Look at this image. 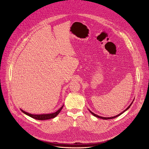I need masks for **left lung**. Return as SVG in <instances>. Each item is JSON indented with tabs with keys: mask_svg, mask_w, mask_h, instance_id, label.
I'll return each mask as SVG.
<instances>
[{
	"mask_svg": "<svg viewBox=\"0 0 149 149\" xmlns=\"http://www.w3.org/2000/svg\"><path fill=\"white\" fill-rule=\"evenodd\" d=\"M134 100H133V101L131 103V104L126 108V109H125V110L124 111H123L121 113H120V114H118V115H116V116H112V117H103V116H99V115H96V114H95L94 113H93L92 112H91L90 110H89V111H90V112L93 115V116H96V117H97V118H101V119H103V120H109V119H113V118H116V117H118V116H120V115H121L123 113H124L125 111H126L127 109H129V107H130V106L132 105V104L133 103V102H134Z\"/></svg>",
	"mask_w": 149,
	"mask_h": 149,
	"instance_id": "left-lung-1",
	"label": "left lung"
}]
</instances>
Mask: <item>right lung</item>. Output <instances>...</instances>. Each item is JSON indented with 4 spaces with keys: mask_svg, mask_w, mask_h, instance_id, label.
I'll use <instances>...</instances> for the list:
<instances>
[{
    "mask_svg": "<svg viewBox=\"0 0 149 149\" xmlns=\"http://www.w3.org/2000/svg\"><path fill=\"white\" fill-rule=\"evenodd\" d=\"M63 107V105L57 111H56V112H54V113H48V114H40V115L31 114V113H28V112H26L22 110V109H20V110L23 113H24L25 114L27 115L28 116H29L30 117H31V118H33L36 120H49V119L54 118L56 116H57L58 115V114L60 112Z\"/></svg>",
    "mask_w": 149,
    "mask_h": 149,
    "instance_id": "1",
    "label": "right lung"
}]
</instances>
